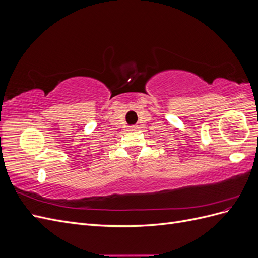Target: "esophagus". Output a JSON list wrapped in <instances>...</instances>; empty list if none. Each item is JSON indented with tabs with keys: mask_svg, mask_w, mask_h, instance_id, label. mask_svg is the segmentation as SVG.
<instances>
[{
	"mask_svg": "<svg viewBox=\"0 0 258 258\" xmlns=\"http://www.w3.org/2000/svg\"><path fill=\"white\" fill-rule=\"evenodd\" d=\"M129 130H130V131H136V130H138V127L135 126V124H134V126H130V127H129Z\"/></svg>",
	"mask_w": 258,
	"mask_h": 258,
	"instance_id": "1",
	"label": "esophagus"
}]
</instances>
